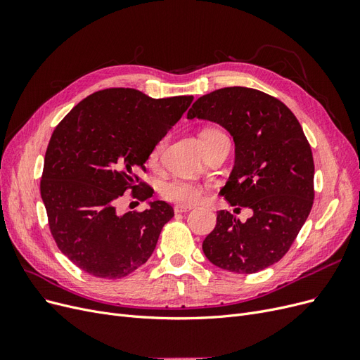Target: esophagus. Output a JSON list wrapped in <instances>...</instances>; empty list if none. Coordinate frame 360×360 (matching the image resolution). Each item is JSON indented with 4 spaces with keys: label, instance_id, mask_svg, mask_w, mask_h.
<instances>
[{
    "label": "esophagus",
    "instance_id": "34e87169",
    "mask_svg": "<svg viewBox=\"0 0 360 360\" xmlns=\"http://www.w3.org/2000/svg\"><path fill=\"white\" fill-rule=\"evenodd\" d=\"M191 210H192V207H189V205H176V207H174V212H176V213H188Z\"/></svg>",
    "mask_w": 360,
    "mask_h": 360
}]
</instances>
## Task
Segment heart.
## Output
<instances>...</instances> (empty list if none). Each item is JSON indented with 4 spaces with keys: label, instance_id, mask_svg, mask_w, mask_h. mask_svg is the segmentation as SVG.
Segmentation results:
<instances>
[{
    "label": "heart",
    "instance_id": "obj_1",
    "mask_svg": "<svg viewBox=\"0 0 360 360\" xmlns=\"http://www.w3.org/2000/svg\"><path fill=\"white\" fill-rule=\"evenodd\" d=\"M207 135H222L219 130H205L202 132L201 138ZM163 150V141H159L151 150L148 151L147 162L148 165H156L160 155ZM209 191V188L205 184L192 181V180H184V179H171L163 181L159 188V193L163 200H167L169 202H174L177 205H195L204 201L205 193Z\"/></svg>",
    "mask_w": 360,
    "mask_h": 360
}]
</instances>
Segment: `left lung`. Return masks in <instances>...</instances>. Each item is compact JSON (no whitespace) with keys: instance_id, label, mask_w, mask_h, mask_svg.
I'll return each instance as SVG.
<instances>
[{"instance_id":"left-lung-1","label":"left lung","mask_w":360,"mask_h":360,"mask_svg":"<svg viewBox=\"0 0 360 360\" xmlns=\"http://www.w3.org/2000/svg\"><path fill=\"white\" fill-rule=\"evenodd\" d=\"M188 118L224 126L236 144V162L221 195L249 207L240 222L217 212L204 238L210 263L234 274H257L284 257L308 219L314 202V159L300 123L276 97L246 86L201 96Z\"/></svg>"}]
</instances>
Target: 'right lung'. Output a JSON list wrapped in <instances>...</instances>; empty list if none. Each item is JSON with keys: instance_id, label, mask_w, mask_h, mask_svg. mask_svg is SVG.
<instances>
[{"instance_id": "right-lung-1", "label": "right lung", "mask_w": 360, "mask_h": 360, "mask_svg": "<svg viewBox=\"0 0 360 360\" xmlns=\"http://www.w3.org/2000/svg\"><path fill=\"white\" fill-rule=\"evenodd\" d=\"M192 101L106 89L85 97L58 123L46 148L40 195L53 240L75 266L118 279L153 254L172 207L153 201L143 212L120 214L117 205L129 191L138 201L153 195L138 172H146L148 151Z\"/></svg>"}]
</instances>
